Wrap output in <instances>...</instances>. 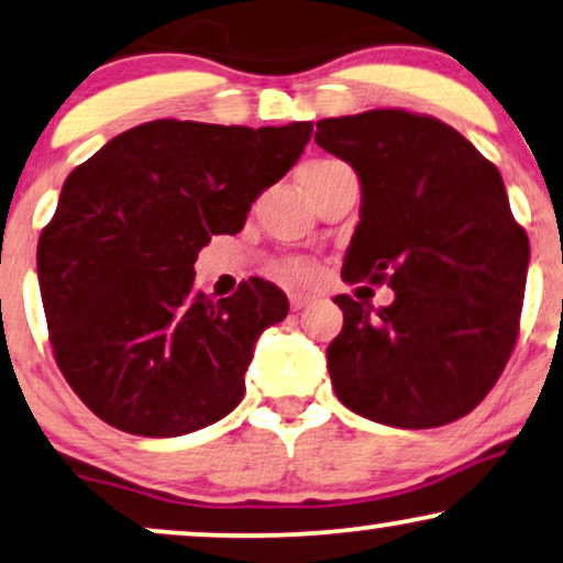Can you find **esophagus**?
<instances>
[{"label": "esophagus", "instance_id": "esophagus-1", "mask_svg": "<svg viewBox=\"0 0 563 563\" xmlns=\"http://www.w3.org/2000/svg\"><path fill=\"white\" fill-rule=\"evenodd\" d=\"M289 302H291V310H302V308H308V305L312 302V297L310 295H299V291H291Z\"/></svg>", "mask_w": 563, "mask_h": 563}]
</instances>
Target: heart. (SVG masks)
<instances>
[{"instance_id": "b5f03b06", "label": "heart", "mask_w": 563, "mask_h": 563, "mask_svg": "<svg viewBox=\"0 0 563 563\" xmlns=\"http://www.w3.org/2000/svg\"><path fill=\"white\" fill-rule=\"evenodd\" d=\"M328 163H335V159H312V163L302 167V170H310V167H320ZM308 274H310V268H308V264H302V261H284V264L279 266V276L287 282H302V279H308Z\"/></svg>"}]
</instances>
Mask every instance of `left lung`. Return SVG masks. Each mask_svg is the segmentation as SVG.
Returning <instances> with one entry per match:
<instances>
[{"label": "left lung", "instance_id": "8db88e82", "mask_svg": "<svg viewBox=\"0 0 563 563\" xmlns=\"http://www.w3.org/2000/svg\"><path fill=\"white\" fill-rule=\"evenodd\" d=\"M316 142L362 184L341 276L396 291L379 310L333 297L344 310L325 352L335 396L398 429L457 421L494 388L520 333L530 243L505 180L460 131L400 108L318 121Z\"/></svg>", "mask_w": 563, "mask_h": 563}]
</instances>
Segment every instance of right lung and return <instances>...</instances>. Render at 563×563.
Segmentation results:
<instances>
[{"instance_id": "right-lung-1", "label": "right lung", "mask_w": 563, "mask_h": 563, "mask_svg": "<svg viewBox=\"0 0 563 563\" xmlns=\"http://www.w3.org/2000/svg\"><path fill=\"white\" fill-rule=\"evenodd\" d=\"M310 134V121L159 119L69 173L38 240V282L58 369L98 419L178 437L243 400L255 341L287 318V295L253 276L214 302L194 284L196 255L243 230Z\"/></svg>"}]
</instances>
